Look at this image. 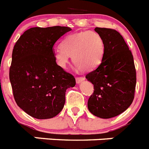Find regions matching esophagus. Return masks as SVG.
<instances>
[{
    "label": "esophagus",
    "instance_id": "obj_1",
    "mask_svg": "<svg viewBox=\"0 0 149 149\" xmlns=\"http://www.w3.org/2000/svg\"><path fill=\"white\" fill-rule=\"evenodd\" d=\"M84 80H85V78L83 77H76V82H77V84H80V83H81L82 81H84Z\"/></svg>",
    "mask_w": 149,
    "mask_h": 149
}]
</instances>
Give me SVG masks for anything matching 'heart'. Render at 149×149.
Masks as SVG:
<instances>
[{"instance_id":"1","label":"heart","mask_w":149,"mask_h":149,"mask_svg":"<svg viewBox=\"0 0 149 149\" xmlns=\"http://www.w3.org/2000/svg\"><path fill=\"white\" fill-rule=\"evenodd\" d=\"M105 42L98 33L85 30L67 36L61 46L56 48L54 56L56 63L65 68L70 56L81 72L92 71L98 66L104 59Z\"/></svg>"}]
</instances>
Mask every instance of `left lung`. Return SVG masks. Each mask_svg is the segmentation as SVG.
Here are the masks:
<instances>
[{
	"instance_id": "obj_1",
	"label": "left lung",
	"mask_w": 149,
	"mask_h": 149,
	"mask_svg": "<svg viewBox=\"0 0 149 149\" xmlns=\"http://www.w3.org/2000/svg\"><path fill=\"white\" fill-rule=\"evenodd\" d=\"M95 30L104 40L105 54L98 68L86 76L94 85L87 106L95 116L110 119L125 111L132 104L136 69L132 53L119 32L101 27Z\"/></svg>"
}]
</instances>
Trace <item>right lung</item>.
<instances>
[{"label": "right lung", "mask_w": 149, "mask_h": 149, "mask_svg": "<svg viewBox=\"0 0 149 149\" xmlns=\"http://www.w3.org/2000/svg\"><path fill=\"white\" fill-rule=\"evenodd\" d=\"M71 30L60 26L32 27L13 48L10 68L13 96L17 105L36 119H51L60 113L66 89L75 86V78L59 66L54 56V45Z\"/></svg>", "instance_id": "1"}]
</instances>
